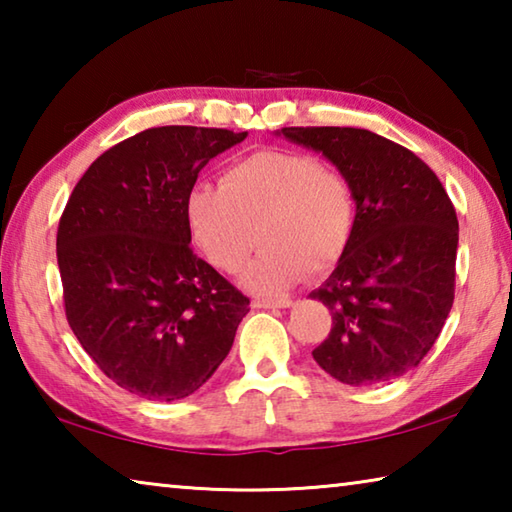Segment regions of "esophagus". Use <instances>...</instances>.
I'll list each match as a JSON object with an SVG mask.
<instances>
[{
  "label": "esophagus",
  "instance_id": "esophagus-1",
  "mask_svg": "<svg viewBox=\"0 0 512 512\" xmlns=\"http://www.w3.org/2000/svg\"><path fill=\"white\" fill-rule=\"evenodd\" d=\"M293 305V300L289 296H280V298H255L253 307L257 309H287Z\"/></svg>",
  "mask_w": 512,
  "mask_h": 512
}]
</instances>
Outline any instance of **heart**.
<instances>
[{"instance_id": "b5f03b06", "label": "heart", "mask_w": 512, "mask_h": 512, "mask_svg": "<svg viewBox=\"0 0 512 512\" xmlns=\"http://www.w3.org/2000/svg\"><path fill=\"white\" fill-rule=\"evenodd\" d=\"M185 225L216 271L237 273L259 237V255L241 282L277 293L305 271L339 264L357 228V194L341 171L289 151H257L223 171L221 185L196 183Z\"/></svg>"}]
</instances>
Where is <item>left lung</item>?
<instances>
[{"mask_svg":"<svg viewBox=\"0 0 512 512\" xmlns=\"http://www.w3.org/2000/svg\"><path fill=\"white\" fill-rule=\"evenodd\" d=\"M323 153L357 194V228L332 275L309 298L332 311L311 352L348 386H375L418 366L454 305L458 219L418 155L363 128H282Z\"/></svg>","mask_w":512,"mask_h":512,"instance_id":"left-lung-1","label":"left lung"}]
</instances>
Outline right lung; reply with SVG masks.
<instances>
[{
    "instance_id": "obj_1",
    "label": "right lung",
    "mask_w": 512,
    "mask_h": 512,
    "mask_svg": "<svg viewBox=\"0 0 512 512\" xmlns=\"http://www.w3.org/2000/svg\"><path fill=\"white\" fill-rule=\"evenodd\" d=\"M160 126L90 164L58 223L67 323L103 375L146 400L198 391L228 357L250 300L194 255L185 198L207 162L246 140Z\"/></svg>"
}]
</instances>
